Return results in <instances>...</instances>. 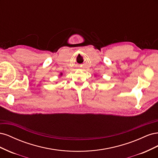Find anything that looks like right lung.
Segmentation results:
<instances>
[{
  "mask_svg": "<svg viewBox=\"0 0 158 158\" xmlns=\"http://www.w3.org/2000/svg\"><path fill=\"white\" fill-rule=\"evenodd\" d=\"M62 75H63V73H60V74H59V76H61Z\"/></svg>",
  "mask_w": 158,
  "mask_h": 158,
  "instance_id": "add662e5",
  "label": "right lung"
}]
</instances>
